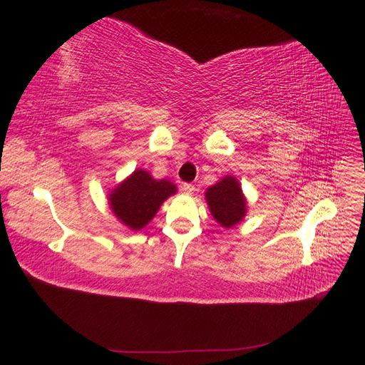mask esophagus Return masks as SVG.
Masks as SVG:
<instances>
[{
    "label": "esophagus",
    "instance_id": "obj_1",
    "mask_svg": "<svg viewBox=\"0 0 365 365\" xmlns=\"http://www.w3.org/2000/svg\"><path fill=\"white\" fill-rule=\"evenodd\" d=\"M181 190H182L185 195H193L196 189H195V185H193V184L185 182V184H182V185H181Z\"/></svg>",
    "mask_w": 365,
    "mask_h": 365
}]
</instances>
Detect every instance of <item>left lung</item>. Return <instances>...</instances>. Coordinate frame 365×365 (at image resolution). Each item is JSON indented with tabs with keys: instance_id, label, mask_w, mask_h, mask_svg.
<instances>
[{
	"instance_id": "obj_1",
	"label": "left lung",
	"mask_w": 365,
	"mask_h": 365,
	"mask_svg": "<svg viewBox=\"0 0 365 365\" xmlns=\"http://www.w3.org/2000/svg\"><path fill=\"white\" fill-rule=\"evenodd\" d=\"M205 200L216 222L224 228L235 227L247 215V200L235 176L228 175L208 187Z\"/></svg>"
}]
</instances>
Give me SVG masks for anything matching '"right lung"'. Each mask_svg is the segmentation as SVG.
Here are the masks:
<instances>
[{
	"mask_svg": "<svg viewBox=\"0 0 365 365\" xmlns=\"http://www.w3.org/2000/svg\"><path fill=\"white\" fill-rule=\"evenodd\" d=\"M173 193V182L153 180L149 172L137 169L109 193V205L121 224L138 231L150 222L161 204Z\"/></svg>",
	"mask_w": 365,
	"mask_h": 365,
	"instance_id": "add662e5",
	"label": "right lung"
}]
</instances>
